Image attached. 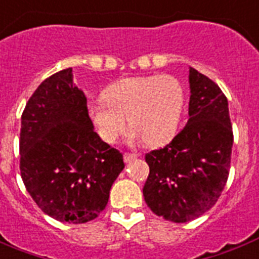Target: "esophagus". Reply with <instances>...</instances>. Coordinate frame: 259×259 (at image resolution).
Wrapping results in <instances>:
<instances>
[{
	"mask_svg": "<svg viewBox=\"0 0 259 259\" xmlns=\"http://www.w3.org/2000/svg\"><path fill=\"white\" fill-rule=\"evenodd\" d=\"M138 157V155H136V153H125L123 155V160H125V163H130V161L136 160Z\"/></svg>",
	"mask_w": 259,
	"mask_h": 259,
	"instance_id": "obj_1",
	"label": "esophagus"
}]
</instances>
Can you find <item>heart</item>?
<instances>
[{"label": "heart", "mask_w": 259, "mask_h": 259, "mask_svg": "<svg viewBox=\"0 0 259 259\" xmlns=\"http://www.w3.org/2000/svg\"><path fill=\"white\" fill-rule=\"evenodd\" d=\"M103 100L90 102L87 114L106 143H115L127 122L130 140L157 145L179 126L185 108V88L169 74L126 77L103 90Z\"/></svg>", "instance_id": "heart-1"}]
</instances>
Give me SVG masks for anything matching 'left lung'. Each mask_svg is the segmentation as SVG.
I'll return each mask as SVG.
<instances>
[{
    "instance_id": "8db88e82",
    "label": "left lung",
    "mask_w": 259,
    "mask_h": 259,
    "mask_svg": "<svg viewBox=\"0 0 259 259\" xmlns=\"http://www.w3.org/2000/svg\"><path fill=\"white\" fill-rule=\"evenodd\" d=\"M189 119L168 145L145 155V202L157 216L186 223L208 212L226 186L234 134L228 100L217 84L190 68Z\"/></svg>"
}]
</instances>
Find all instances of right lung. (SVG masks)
Here are the masks:
<instances>
[{
	"label": "right lung",
	"mask_w": 259,
	"mask_h": 259,
	"mask_svg": "<svg viewBox=\"0 0 259 259\" xmlns=\"http://www.w3.org/2000/svg\"><path fill=\"white\" fill-rule=\"evenodd\" d=\"M123 168L121 152L94 130L72 68L37 87L21 115L20 169L43 212L62 223L94 220L106 208Z\"/></svg>",
	"instance_id": "1"
}]
</instances>
